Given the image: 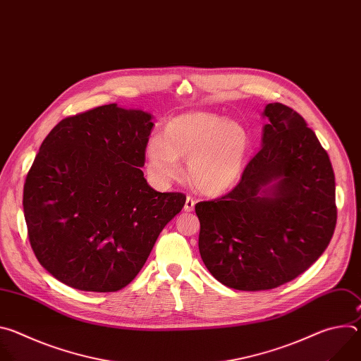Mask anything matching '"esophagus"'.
I'll return each instance as SVG.
<instances>
[{"label":"esophagus","mask_w":361,"mask_h":361,"mask_svg":"<svg viewBox=\"0 0 361 361\" xmlns=\"http://www.w3.org/2000/svg\"><path fill=\"white\" fill-rule=\"evenodd\" d=\"M194 205H195V200L191 195H187L185 198V204H184V212L190 213L194 210Z\"/></svg>","instance_id":"esophagus-1"}]
</instances>
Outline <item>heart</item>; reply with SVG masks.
Returning a JSON list of instances; mask_svg holds the SVG:
<instances>
[{"label":"heart","instance_id":"heart-1","mask_svg":"<svg viewBox=\"0 0 361 361\" xmlns=\"http://www.w3.org/2000/svg\"><path fill=\"white\" fill-rule=\"evenodd\" d=\"M248 151L245 130L213 113H190L170 120L160 137L148 141L147 169L164 184L181 174L188 159V176L202 192L219 194L237 183Z\"/></svg>","mask_w":361,"mask_h":361}]
</instances>
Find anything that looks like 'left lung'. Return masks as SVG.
Returning <instances> with one entry per match:
<instances>
[{"label": "left lung", "instance_id": "8db88e82", "mask_svg": "<svg viewBox=\"0 0 361 361\" xmlns=\"http://www.w3.org/2000/svg\"><path fill=\"white\" fill-rule=\"evenodd\" d=\"M264 117L263 147L237 185L195 204L205 267L243 291L298 277L324 252L337 221L334 171L314 131L280 102L267 104Z\"/></svg>", "mask_w": 361, "mask_h": 361}]
</instances>
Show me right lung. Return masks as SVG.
Returning a JSON list of instances; mask_svg holds the SVG:
<instances>
[{"instance_id": "1", "label": "right lung", "mask_w": 361, "mask_h": 361, "mask_svg": "<svg viewBox=\"0 0 361 361\" xmlns=\"http://www.w3.org/2000/svg\"><path fill=\"white\" fill-rule=\"evenodd\" d=\"M151 114L117 104L61 120L24 184V216L39 264L82 291L113 293L145 264L183 192L152 190L141 167Z\"/></svg>"}]
</instances>
